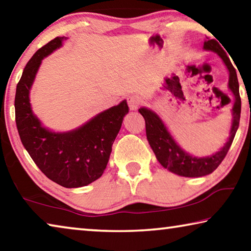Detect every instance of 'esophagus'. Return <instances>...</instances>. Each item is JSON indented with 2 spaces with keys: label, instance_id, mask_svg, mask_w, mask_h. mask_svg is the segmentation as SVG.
Masks as SVG:
<instances>
[{
  "label": "esophagus",
  "instance_id": "1",
  "mask_svg": "<svg viewBox=\"0 0 251 251\" xmlns=\"http://www.w3.org/2000/svg\"><path fill=\"white\" fill-rule=\"evenodd\" d=\"M127 103H128V106L131 110L137 109L138 106L142 104V99L138 95H130L127 99Z\"/></svg>",
  "mask_w": 251,
  "mask_h": 251
}]
</instances>
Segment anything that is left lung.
I'll list each match as a JSON object with an SVG mask.
<instances>
[{
    "instance_id": "8db88e82",
    "label": "left lung",
    "mask_w": 251,
    "mask_h": 251,
    "mask_svg": "<svg viewBox=\"0 0 251 251\" xmlns=\"http://www.w3.org/2000/svg\"><path fill=\"white\" fill-rule=\"evenodd\" d=\"M203 49L214 50L223 58L229 71V88L235 96V104L232 107L230 137L222 150L216 152L215 155L202 157V158L190 156L177 145L171 134L167 131L166 127L164 126L163 122L155 113L144 107L139 108V113L145 120L148 143H150L152 151L155 152L157 160L159 161L161 166L167 168L169 172L185 177H201L209 175L219 166L231 146L240 121L241 100L239 95V83H238L235 67L232 66L226 52L216 40H208L203 42Z\"/></svg>"
}]
</instances>
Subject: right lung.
<instances>
[{"label": "right lung", "instance_id": "add662e5", "mask_svg": "<svg viewBox=\"0 0 251 251\" xmlns=\"http://www.w3.org/2000/svg\"><path fill=\"white\" fill-rule=\"evenodd\" d=\"M55 37L33 55L16 86L15 122L25 150L44 175L66 188L86 186L103 175L112 145L128 113L126 100L99 114L79 128L69 133H52L33 115L29 88L42 59L62 45Z\"/></svg>", "mask_w": 251, "mask_h": 251}]
</instances>
